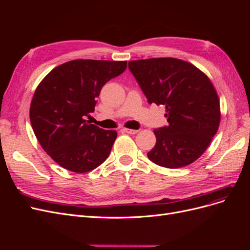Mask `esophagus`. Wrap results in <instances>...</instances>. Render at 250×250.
<instances>
[{
	"label": "esophagus",
	"mask_w": 250,
	"mask_h": 250,
	"mask_svg": "<svg viewBox=\"0 0 250 250\" xmlns=\"http://www.w3.org/2000/svg\"><path fill=\"white\" fill-rule=\"evenodd\" d=\"M123 130L125 132H127V133H130V134H135V133L139 132V130H137V129H130V128H124Z\"/></svg>",
	"instance_id": "1"
}]
</instances>
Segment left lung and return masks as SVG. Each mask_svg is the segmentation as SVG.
<instances>
[{
	"mask_svg": "<svg viewBox=\"0 0 250 250\" xmlns=\"http://www.w3.org/2000/svg\"><path fill=\"white\" fill-rule=\"evenodd\" d=\"M128 67L148 102L165 105L168 126L154 129L149 160L176 169L199 158L220 124V101L208 77L190 62L164 57L132 60Z\"/></svg>",
	"mask_w": 250,
	"mask_h": 250,
	"instance_id": "left-lung-1",
	"label": "left lung"
}]
</instances>
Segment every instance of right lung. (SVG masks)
I'll list each match as a JSON object with an SVG mask.
<instances>
[{"label":"right lung","instance_id":"obj_1","mask_svg":"<svg viewBox=\"0 0 250 250\" xmlns=\"http://www.w3.org/2000/svg\"><path fill=\"white\" fill-rule=\"evenodd\" d=\"M127 62L76 59L53 69L36 87L30 121L41 146L62 168L89 172L108 157L116 130L89 124L103 85L122 74Z\"/></svg>","mask_w":250,"mask_h":250}]
</instances>
